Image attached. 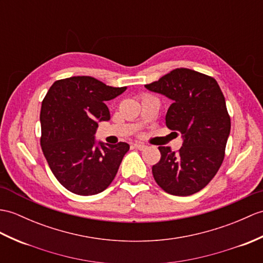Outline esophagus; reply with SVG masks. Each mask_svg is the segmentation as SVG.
<instances>
[{"instance_id": "obj_1", "label": "esophagus", "mask_w": 263, "mask_h": 263, "mask_svg": "<svg viewBox=\"0 0 263 263\" xmlns=\"http://www.w3.org/2000/svg\"><path fill=\"white\" fill-rule=\"evenodd\" d=\"M134 146H136V148L139 149V150H144V149H146V145L143 144V143H140V142L134 143Z\"/></svg>"}]
</instances>
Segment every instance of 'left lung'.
<instances>
[{"mask_svg": "<svg viewBox=\"0 0 263 263\" xmlns=\"http://www.w3.org/2000/svg\"><path fill=\"white\" fill-rule=\"evenodd\" d=\"M144 87L173 101L166 125L182 139L178 152L159 146L160 161L152 167L155 180L176 196L199 192L221 167L230 136L231 120L221 88L213 77L187 68L174 69Z\"/></svg>", "mask_w": 263, "mask_h": 263, "instance_id": "1", "label": "left lung"}]
</instances>
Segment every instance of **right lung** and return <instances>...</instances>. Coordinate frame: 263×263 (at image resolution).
<instances>
[{
	"mask_svg": "<svg viewBox=\"0 0 263 263\" xmlns=\"http://www.w3.org/2000/svg\"><path fill=\"white\" fill-rule=\"evenodd\" d=\"M126 87H112L89 76L54 82L42 101L41 148L52 174L69 192L90 196L113 181L124 155L125 142H97L99 122L108 121L106 101Z\"/></svg>",
	"mask_w": 263,
	"mask_h": 263,
	"instance_id": "add662e5",
	"label": "right lung"
}]
</instances>
